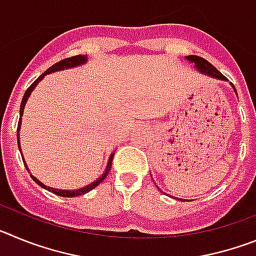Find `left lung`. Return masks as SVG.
I'll list each match as a JSON object with an SVG mask.
<instances>
[{
	"instance_id": "left-lung-1",
	"label": "left lung",
	"mask_w": 256,
	"mask_h": 256,
	"mask_svg": "<svg viewBox=\"0 0 256 256\" xmlns=\"http://www.w3.org/2000/svg\"><path fill=\"white\" fill-rule=\"evenodd\" d=\"M187 60H190L191 62H194V64L196 65V68L200 70L201 73L206 74V76H212V78L226 80V76H223V74H222L220 72H219V70L214 66V65H212L209 61L205 60V58H200V56H196V55H190V56H187ZM234 91H236V88H234Z\"/></svg>"
}]
</instances>
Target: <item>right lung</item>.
Returning <instances> with one entry per match:
<instances>
[{"instance_id":"right-lung-1","label":"right lung","mask_w":256,"mask_h":256,"mask_svg":"<svg viewBox=\"0 0 256 256\" xmlns=\"http://www.w3.org/2000/svg\"><path fill=\"white\" fill-rule=\"evenodd\" d=\"M86 56H82V55H76V56H72V58H64V60H60L58 62H56V64H54L52 66H50L48 69L44 72L42 76H38L37 79H36L34 82L32 83L30 86H29V88L26 91V94H24V97H22V105H20V119H19V124H18V146H19V150L20 152H22V148H20V144H19V128H20V124H22V112H24V106H26V100H28V97L29 94H30V92L33 91V88L37 86V83L40 82V79H44V76H47V74L52 73V72H58V70H62V69H68V68H73V66H76V65H80L83 64V62H86ZM115 154L112 152V156H110V159H108V166H106V170L105 173L101 176L98 180H96V182L91 183V184H88V186L83 187V188L80 190H73V191H65V190H56V188H51V187H47L44 186V183L40 182V180H37L36 177H33V176H30L32 178H33V180H34L37 184H40V187H44V190H48V191H51L52 194H55V195L58 196H62V198H74V196H79V195H84V194H87L88 191H91V190H94V187H97L98 184H100L101 182H102L106 178V176L108 174V172H110V168H112V158H114ZM24 162V160H22ZM26 170L29 172V169L26 168Z\"/></svg>"}]
</instances>
